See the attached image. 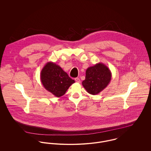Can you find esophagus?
<instances>
[{
  "label": "esophagus",
  "instance_id": "esophagus-1",
  "mask_svg": "<svg viewBox=\"0 0 151 151\" xmlns=\"http://www.w3.org/2000/svg\"><path fill=\"white\" fill-rule=\"evenodd\" d=\"M75 81H76V82H77V83H80V80L79 78H75Z\"/></svg>",
  "mask_w": 151,
  "mask_h": 151
}]
</instances>
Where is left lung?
Listing matches in <instances>:
<instances>
[{
  "label": "left lung",
  "instance_id": "obj_1",
  "mask_svg": "<svg viewBox=\"0 0 151 151\" xmlns=\"http://www.w3.org/2000/svg\"><path fill=\"white\" fill-rule=\"evenodd\" d=\"M86 73V79L82 82V84L91 95H96L103 91L108 86L111 78L110 69L102 63L88 67Z\"/></svg>",
  "mask_w": 151,
  "mask_h": 151
}]
</instances>
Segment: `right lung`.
Wrapping results in <instances>:
<instances>
[{
    "mask_svg": "<svg viewBox=\"0 0 151 151\" xmlns=\"http://www.w3.org/2000/svg\"><path fill=\"white\" fill-rule=\"evenodd\" d=\"M40 78L44 88L56 97L63 96L75 83L59 65L53 62H47L44 65Z\"/></svg>",
    "mask_w": 151,
    "mask_h": 151,
    "instance_id": "obj_1",
    "label": "right lung"
}]
</instances>
